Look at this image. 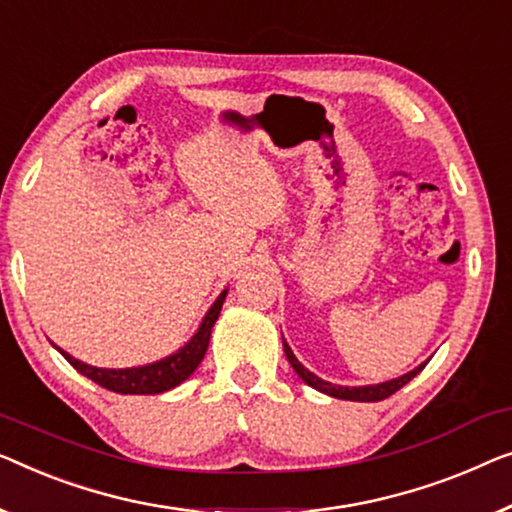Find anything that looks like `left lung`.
<instances>
[{
	"label": "left lung",
	"mask_w": 512,
	"mask_h": 512,
	"mask_svg": "<svg viewBox=\"0 0 512 512\" xmlns=\"http://www.w3.org/2000/svg\"><path fill=\"white\" fill-rule=\"evenodd\" d=\"M284 353L288 362H291L295 374L300 376L302 381H305L307 385H311V388H316L318 392H325V395L330 397H337V399H351V402H381V399H388L390 395H395V392L399 388H404L406 383H409L413 376L420 374L422 369H425V365H420L413 369V372L399 376V379H392V381H385V383H379V385H362V388H346V385H335V383H328L323 379H318L316 374H311L309 369L302 365V362L295 358L291 346H288L284 342Z\"/></svg>",
	"instance_id": "1"
}]
</instances>
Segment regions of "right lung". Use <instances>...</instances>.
<instances>
[{
    "instance_id": "obj_1",
    "label": "right lung",
    "mask_w": 512,
    "mask_h": 512,
    "mask_svg": "<svg viewBox=\"0 0 512 512\" xmlns=\"http://www.w3.org/2000/svg\"><path fill=\"white\" fill-rule=\"evenodd\" d=\"M224 300H226V291L219 295L217 302L210 307V311H207L201 328H198L194 339H191L187 346L170 355V358L152 362V365L131 367V369H99L71 358L69 353L64 351L59 353L71 362L73 369H78V372L87 376V379L99 383L101 388L120 392V395H159V392H166L170 388H175V385H180L182 381H187L189 376L194 374V369L201 365L203 355L207 351V344H210L212 325L217 321Z\"/></svg>"
}]
</instances>
